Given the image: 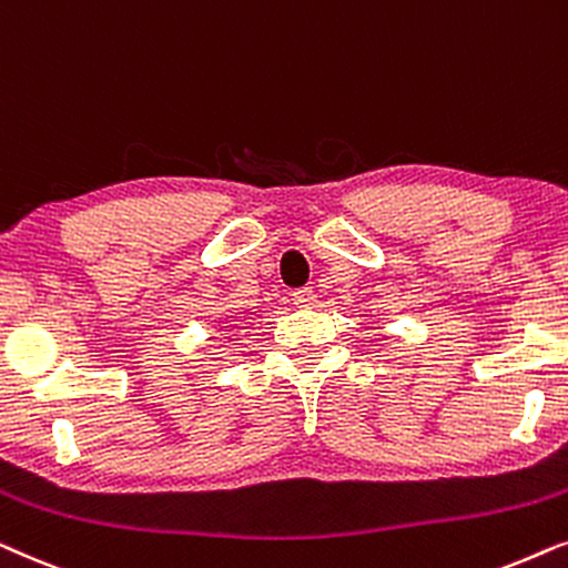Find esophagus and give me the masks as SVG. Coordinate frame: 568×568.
<instances>
[{"instance_id":"obj_1","label":"esophagus","mask_w":568,"mask_h":568,"mask_svg":"<svg viewBox=\"0 0 568 568\" xmlns=\"http://www.w3.org/2000/svg\"><path fill=\"white\" fill-rule=\"evenodd\" d=\"M293 304L298 306H314L316 304V293L312 288H298L293 291Z\"/></svg>"}]
</instances>
